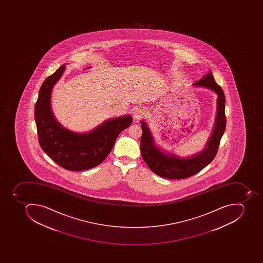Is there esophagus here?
Returning a JSON list of instances; mask_svg holds the SVG:
<instances>
[{
  "label": "esophagus",
  "instance_id": "esophagus-1",
  "mask_svg": "<svg viewBox=\"0 0 263 263\" xmlns=\"http://www.w3.org/2000/svg\"><path fill=\"white\" fill-rule=\"evenodd\" d=\"M145 111L144 108H137V110H135L133 116H134L135 119H140L145 116Z\"/></svg>",
  "mask_w": 263,
  "mask_h": 263
}]
</instances>
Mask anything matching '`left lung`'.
<instances>
[{
  "label": "left lung",
  "mask_w": 263,
  "mask_h": 263,
  "mask_svg": "<svg viewBox=\"0 0 263 263\" xmlns=\"http://www.w3.org/2000/svg\"><path fill=\"white\" fill-rule=\"evenodd\" d=\"M196 85L205 86L212 89L217 93L218 107L216 122L213 133L208 141L205 149L193 157L181 159L176 155L164 154L154 145L153 138L149 128L145 122H141L142 136L141 140V155L145 163L154 172L162 178L168 179H182L189 178L197 174L208 165L219 149V142L221 140L226 126V98L221 87L215 82L212 73L209 72L201 80L195 83Z\"/></svg>",
  "instance_id": "8db88e82"
}]
</instances>
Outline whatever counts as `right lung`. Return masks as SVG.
<instances>
[{"label":"right lung","instance_id":"add662e5","mask_svg":"<svg viewBox=\"0 0 263 263\" xmlns=\"http://www.w3.org/2000/svg\"><path fill=\"white\" fill-rule=\"evenodd\" d=\"M60 66L43 83L34 108L39 142L42 149L63 168L89 170L99 165L112 151L117 137L128 127L133 118L124 116L107 121L89 133L80 134L62 127L51 109L52 87L64 71Z\"/></svg>","mask_w":263,"mask_h":263}]
</instances>
